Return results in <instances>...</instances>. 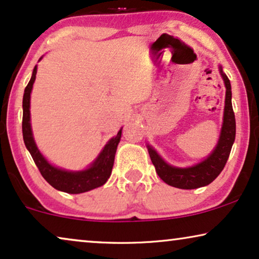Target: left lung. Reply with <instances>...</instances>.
Listing matches in <instances>:
<instances>
[{
	"label": "left lung",
	"mask_w": 259,
	"mask_h": 259,
	"mask_svg": "<svg viewBox=\"0 0 259 259\" xmlns=\"http://www.w3.org/2000/svg\"><path fill=\"white\" fill-rule=\"evenodd\" d=\"M219 70H221V75L223 76L226 88L225 107L221 136H219L217 146L212 151V153L199 164L191 166V167H176V166L168 165L165 160H162V158L155 152L154 148L147 145L148 154H150L158 176L166 184L173 187L193 190L208 185L221 175L229 159L236 138V119L231 102V83H230L228 76L223 73L222 67H219Z\"/></svg>",
	"instance_id": "8db88e82"
}]
</instances>
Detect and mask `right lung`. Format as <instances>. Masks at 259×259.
Here are the masks:
<instances>
[{
    "instance_id": "obj_1",
    "label": "right lung",
    "mask_w": 259,
    "mask_h": 259,
    "mask_svg": "<svg viewBox=\"0 0 259 259\" xmlns=\"http://www.w3.org/2000/svg\"><path fill=\"white\" fill-rule=\"evenodd\" d=\"M36 72L37 67L35 66L30 81L28 82L26 90H24L22 101V133L24 145H26L27 150L29 151L38 171H40L42 177L47 180V183L51 184L54 189L66 193H83L87 192V191L97 189L99 186H102L107 182L112 173L116 147H118L120 138H121L122 130H120L118 134L105 145L104 150L100 152V154L98 155L93 164L88 168L83 169V171H66V169L55 167V166L49 164L47 159L41 154L36 144H35L30 126V93L35 77H36Z\"/></svg>"
}]
</instances>
